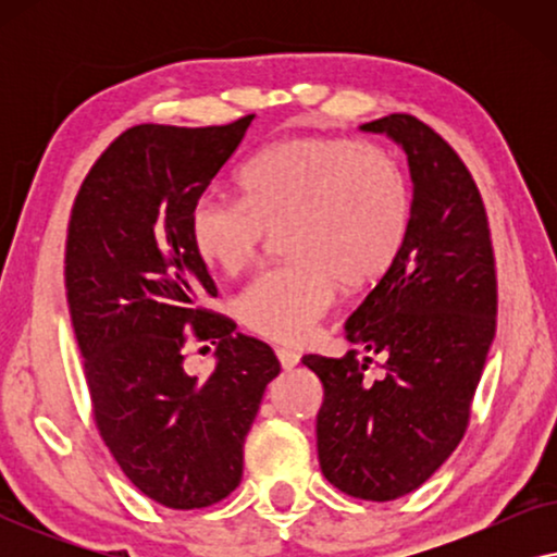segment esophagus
<instances>
[{
	"label": "esophagus",
	"mask_w": 557,
	"mask_h": 557,
	"mask_svg": "<svg viewBox=\"0 0 557 557\" xmlns=\"http://www.w3.org/2000/svg\"><path fill=\"white\" fill-rule=\"evenodd\" d=\"M276 357H278L281 368H284V370H292V368H296V364H299V352H294V349H288V347H278Z\"/></svg>",
	"instance_id": "esophagus-1"
}]
</instances>
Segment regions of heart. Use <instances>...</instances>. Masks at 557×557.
Here are the masks:
<instances>
[{"mask_svg":"<svg viewBox=\"0 0 557 557\" xmlns=\"http://www.w3.org/2000/svg\"><path fill=\"white\" fill-rule=\"evenodd\" d=\"M243 200L200 195L189 240L205 263L240 273L269 233L284 232L292 261L261 271L235 309L248 330L276 342L307 339L345 288L375 284L408 243L413 189L391 151L349 136L273 141L240 170Z\"/></svg>","mask_w":557,"mask_h":557,"instance_id":"1","label":"heart"}]
</instances>
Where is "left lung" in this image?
<instances>
[{"label":"left lung","instance_id":"left-lung-1","mask_svg":"<svg viewBox=\"0 0 557 557\" xmlns=\"http://www.w3.org/2000/svg\"><path fill=\"white\" fill-rule=\"evenodd\" d=\"M362 132L387 134L413 180L408 243L345 324L357 349L304 355L324 385L317 416L322 474L349 497L413 492L463 438L497 330V271L476 182L444 136L408 113ZM375 356L384 370L372 379Z\"/></svg>","mask_w":557,"mask_h":557}]
</instances>
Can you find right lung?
<instances>
[{"instance_id": "obj_1", "label": "right lung", "mask_w": 557, "mask_h": 557, "mask_svg": "<svg viewBox=\"0 0 557 557\" xmlns=\"http://www.w3.org/2000/svg\"><path fill=\"white\" fill-rule=\"evenodd\" d=\"M250 121L126 128L67 223L65 292L96 429L128 482L170 509L218 505L240 484L243 444L281 372L265 342L208 309L218 288L189 240V210ZM187 341L216 345L210 379L186 372Z\"/></svg>"}]
</instances>
